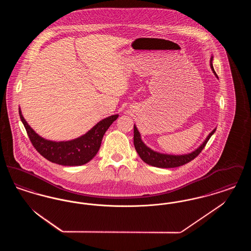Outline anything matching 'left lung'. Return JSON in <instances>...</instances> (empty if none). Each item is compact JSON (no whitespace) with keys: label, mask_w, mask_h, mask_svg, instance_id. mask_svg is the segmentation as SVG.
I'll return each mask as SVG.
<instances>
[{"label":"left lung","mask_w":251,"mask_h":251,"mask_svg":"<svg viewBox=\"0 0 251 251\" xmlns=\"http://www.w3.org/2000/svg\"><path fill=\"white\" fill-rule=\"evenodd\" d=\"M210 65H211L212 71L215 73V77L218 78L216 73H215V70H214V67H213V57L210 60ZM215 130L216 129H214L213 131L209 133V135L204 140V142L196 151H192L191 153H188V154L172 155V154L160 153V152L152 151L151 149H150L149 147H147L144 144L142 139H141L140 132L138 131L135 125L133 126V144H134V148H135L138 155L140 156V158L143 160L146 164H148L150 166H152V167L172 168V167L183 166V165L189 163L192 160H194L197 156L201 152V151L204 149V147L206 146L207 142L209 141V139L211 138V136L215 133Z\"/></svg>","instance_id":"8db88e82"}]
</instances>
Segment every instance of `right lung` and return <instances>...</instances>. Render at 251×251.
<instances>
[{
    "label": "right lung",
    "mask_w": 251,
    "mask_h": 251,
    "mask_svg": "<svg viewBox=\"0 0 251 251\" xmlns=\"http://www.w3.org/2000/svg\"><path fill=\"white\" fill-rule=\"evenodd\" d=\"M19 113L30 141L36 151L51 163L70 167L82 166L91 161L100 150L105 131L119 118V115L110 116L98 122L91 130L76 139L55 142L39 136L24 120L21 109Z\"/></svg>",
    "instance_id": "1"
}]
</instances>
